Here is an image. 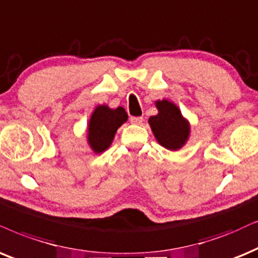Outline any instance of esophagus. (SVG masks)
Masks as SVG:
<instances>
[{"mask_svg":"<svg viewBox=\"0 0 258 258\" xmlns=\"http://www.w3.org/2000/svg\"><path fill=\"white\" fill-rule=\"evenodd\" d=\"M130 121L135 123V125H140V123L143 122V118L142 116H131V118H130Z\"/></svg>","mask_w":258,"mask_h":258,"instance_id":"esophagus-1","label":"esophagus"}]
</instances>
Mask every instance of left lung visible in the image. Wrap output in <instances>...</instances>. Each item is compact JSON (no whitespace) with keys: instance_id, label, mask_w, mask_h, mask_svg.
<instances>
[{"instance_id":"obj_1","label":"left lung","mask_w":258,"mask_h":258,"mask_svg":"<svg viewBox=\"0 0 258 258\" xmlns=\"http://www.w3.org/2000/svg\"><path fill=\"white\" fill-rule=\"evenodd\" d=\"M157 115L150 116L149 123L157 142L163 148L176 151L185 144L190 133V125L183 118L180 108L168 100L156 101Z\"/></svg>"}]
</instances>
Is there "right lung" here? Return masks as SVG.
Wrapping results in <instances>:
<instances>
[{"instance_id": "right-lung-1", "label": "right lung", "mask_w": 258, "mask_h": 258, "mask_svg": "<svg viewBox=\"0 0 258 258\" xmlns=\"http://www.w3.org/2000/svg\"><path fill=\"white\" fill-rule=\"evenodd\" d=\"M126 110L122 107L112 109L100 105L94 109L88 123V144L95 153H101L112 144L114 136L123 122L127 121Z\"/></svg>"}]
</instances>
